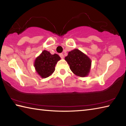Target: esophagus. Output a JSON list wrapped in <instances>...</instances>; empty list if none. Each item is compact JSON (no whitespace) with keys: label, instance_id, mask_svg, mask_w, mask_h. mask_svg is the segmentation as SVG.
I'll list each match as a JSON object with an SVG mask.
<instances>
[{"label":"esophagus","instance_id":"1","mask_svg":"<svg viewBox=\"0 0 126 126\" xmlns=\"http://www.w3.org/2000/svg\"><path fill=\"white\" fill-rule=\"evenodd\" d=\"M59 56H60V57L62 59H63L64 58V55L63 54H62V53H60V54H59Z\"/></svg>","mask_w":126,"mask_h":126}]
</instances>
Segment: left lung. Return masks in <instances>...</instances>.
Listing matches in <instances>:
<instances>
[{
	"label": "left lung",
	"instance_id": "left-lung-1",
	"mask_svg": "<svg viewBox=\"0 0 126 126\" xmlns=\"http://www.w3.org/2000/svg\"><path fill=\"white\" fill-rule=\"evenodd\" d=\"M65 60L69 65L70 69L76 75L84 77L90 71L91 61L86 55L76 49L68 53Z\"/></svg>",
	"mask_w": 126,
	"mask_h": 126
}]
</instances>
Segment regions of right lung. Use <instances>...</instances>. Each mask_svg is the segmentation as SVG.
<instances>
[{"label":"right lung","instance_id":"1","mask_svg":"<svg viewBox=\"0 0 126 126\" xmlns=\"http://www.w3.org/2000/svg\"><path fill=\"white\" fill-rule=\"evenodd\" d=\"M60 59L58 54H51L48 51L43 50L35 61L36 71L42 78L48 77L54 72L55 64Z\"/></svg>","mask_w":126,"mask_h":126}]
</instances>
